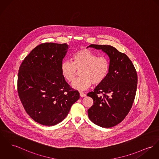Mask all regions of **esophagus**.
Returning a JSON list of instances; mask_svg holds the SVG:
<instances>
[{"mask_svg":"<svg viewBox=\"0 0 159 159\" xmlns=\"http://www.w3.org/2000/svg\"><path fill=\"white\" fill-rule=\"evenodd\" d=\"M80 95L81 96V97H85L86 96V95L85 93H84L83 92H80Z\"/></svg>","mask_w":159,"mask_h":159,"instance_id":"1","label":"esophagus"}]
</instances>
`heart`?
<instances>
[{
	"label": "heart",
	"instance_id": "heart-1",
	"mask_svg": "<svg viewBox=\"0 0 159 159\" xmlns=\"http://www.w3.org/2000/svg\"><path fill=\"white\" fill-rule=\"evenodd\" d=\"M72 62L64 61L61 70L62 76L68 82L75 80L77 70H80L81 77L73 83L75 89L83 90L91 86L92 83L98 85L106 79L109 70V61L105 57H97L90 50L83 48L73 53Z\"/></svg>",
	"mask_w": 159,
	"mask_h": 159
}]
</instances>
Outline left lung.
Returning <instances> with one entry per match:
<instances>
[{
    "instance_id": "8db88e82",
    "label": "left lung",
    "mask_w": 159,
    "mask_h": 159,
    "mask_svg": "<svg viewBox=\"0 0 159 159\" xmlns=\"http://www.w3.org/2000/svg\"><path fill=\"white\" fill-rule=\"evenodd\" d=\"M88 47L101 50L110 59L106 79L87 95L93 101L88 116L95 125L111 128L121 122L130 111L137 86V72L130 59L115 47L95 44Z\"/></svg>"
}]
</instances>
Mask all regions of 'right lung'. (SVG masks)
Instances as JSON below:
<instances>
[{
	"mask_svg": "<svg viewBox=\"0 0 159 159\" xmlns=\"http://www.w3.org/2000/svg\"><path fill=\"white\" fill-rule=\"evenodd\" d=\"M69 45L46 43L24 59L18 73L17 92L29 116L44 126H54L68 115L80 93L70 87L61 67Z\"/></svg>",
	"mask_w": 159,
	"mask_h": 159,
	"instance_id": "right-lung-1",
	"label": "right lung"
}]
</instances>
